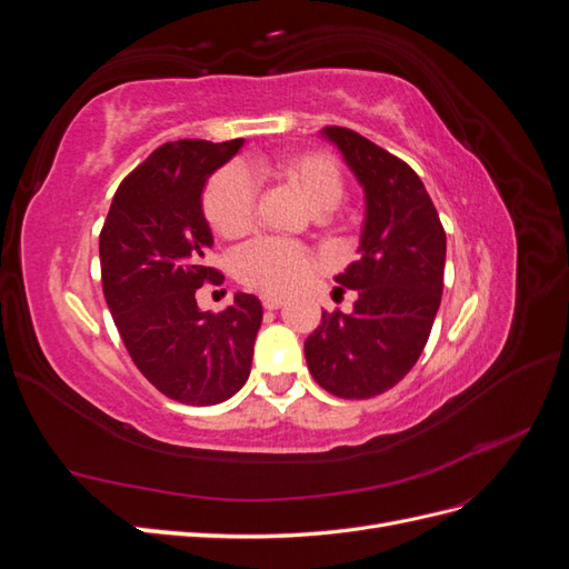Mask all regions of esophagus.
Listing matches in <instances>:
<instances>
[{
	"mask_svg": "<svg viewBox=\"0 0 569 569\" xmlns=\"http://www.w3.org/2000/svg\"><path fill=\"white\" fill-rule=\"evenodd\" d=\"M261 303H263V308H268V311H278V308L284 306V299L272 297V295H261Z\"/></svg>",
	"mask_w": 569,
	"mask_h": 569,
	"instance_id": "obj_1",
	"label": "esophagus"
}]
</instances>
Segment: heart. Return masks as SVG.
Listing matches in <instances>:
<instances>
[{
    "instance_id": "b5f03b06",
    "label": "heart",
    "mask_w": 569,
    "mask_h": 569,
    "mask_svg": "<svg viewBox=\"0 0 569 569\" xmlns=\"http://www.w3.org/2000/svg\"><path fill=\"white\" fill-rule=\"evenodd\" d=\"M251 182H282L291 187L313 213L335 209L343 194L341 170L327 153L299 151L251 159L239 170H220L203 189V218L218 237L239 239L251 230L256 206ZM311 270V253L278 239H256L234 256L237 278L266 295H289Z\"/></svg>"
}]
</instances>
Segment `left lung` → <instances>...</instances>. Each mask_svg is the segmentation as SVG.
I'll return each instance as SVG.
<instances>
[{"label":"left lung","mask_w":569,"mask_h":569,"mask_svg":"<svg viewBox=\"0 0 569 569\" xmlns=\"http://www.w3.org/2000/svg\"><path fill=\"white\" fill-rule=\"evenodd\" d=\"M366 192L358 261L335 282L351 313H322L306 339L313 380L341 399H372L418 363L443 291L446 232L416 170L349 128H322Z\"/></svg>","instance_id":"8db88e82"}]
</instances>
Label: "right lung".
Returning a JSON list of instances; mask_svg holds the SVG:
<instances>
[{
  "label": "right lung",
  "instance_id": "obj_1",
  "mask_svg": "<svg viewBox=\"0 0 569 569\" xmlns=\"http://www.w3.org/2000/svg\"><path fill=\"white\" fill-rule=\"evenodd\" d=\"M244 140H180L159 147L116 189L99 234L101 284L130 358L168 399L213 406L244 387L263 306L237 291L226 311L197 306L218 282L206 266L213 234L201 192Z\"/></svg>",
  "mask_w": 569,
  "mask_h": 569
}]
</instances>
